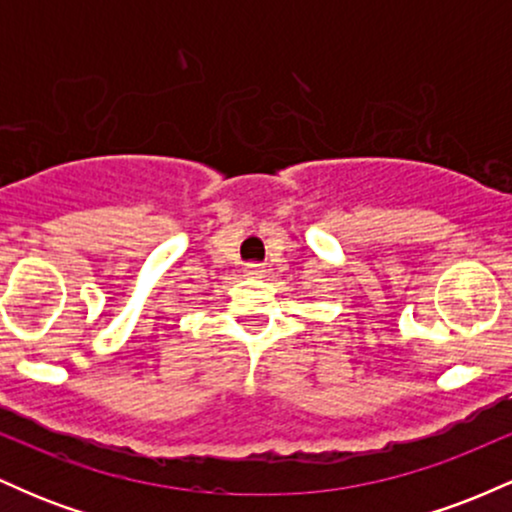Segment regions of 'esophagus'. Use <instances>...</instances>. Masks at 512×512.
Wrapping results in <instances>:
<instances>
[{
	"mask_svg": "<svg viewBox=\"0 0 512 512\" xmlns=\"http://www.w3.org/2000/svg\"><path fill=\"white\" fill-rule=\"evenodd\" d=\"M243 274L248 276V279H260V276H264V267H262V264L250 262V264H245Z\"/></svg>",
	"mask_w": 512,
	"mask_h": 512,
	"instance_id": "obj_1",
	"label": "esophagus"
}]
</instances>
